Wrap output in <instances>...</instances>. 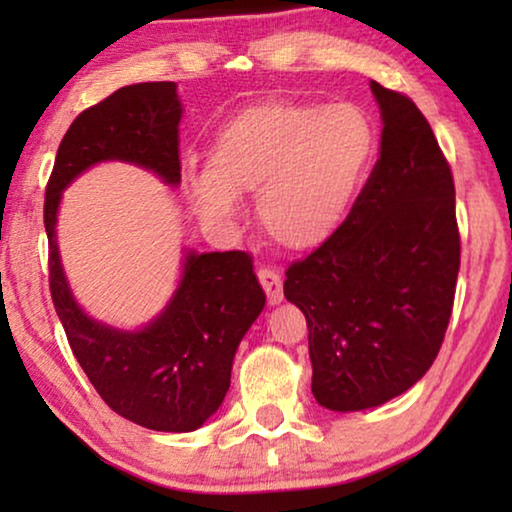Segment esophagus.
Segmentation results:
<instances>
[{
  "label": "esophagus",
  "instance_id": "1",
  "mask_svg": "<svg viewBox=\"0 0 512 512\" xmlns=\"http://www.w3.org/2000/svg\"><path fill=\"white\" fill-rule=\"evenodd\" d=\"M258 282H261L265 293H268L270 305L282 303L284 289H282V275H279V272H275L272 268H261L258 270Z\"/></svg>",
  "mask_w": 512,
  "mask_h": 512
}]
</instances>
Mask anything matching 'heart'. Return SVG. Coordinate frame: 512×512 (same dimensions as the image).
Instances as JSON below:
<instances>
[{"label": "heart", "instance_id": "obj_1", "mask_svg": "<svg viewBox=\"0 0 512 512\" xmlns=\"http://www.w3.org/2000/svg\"><path fill=\"white\" fill-rule=\"evenodd\" d=\"M375 153L361 109L268 100L230 116L209 146L205 172L186 179L195 212L230 223L240 195L256 193L265 233L291 251L317 249L345 223Z\"/></svg>", "mask_w": 512, "mask_h": 512}]
</instances>
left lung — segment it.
<instances>
[{
	"label": "left lung",
	"mask_w": 512,
	"mask_h": 512,
	"mask_svg": "<svg viewBox=\"0 0 512 512\" xmlns=\"http://www.w3.org/2000/svg\"><path fill=\"white\" fill-rule=\"evenodd\" d=\"M380 158L331 240L293 261L284 296L307 319L312 394L328 410L387 403L431 368L461 263L454 179L417 104L370 83Z\"/></svg>",
	"instance_id": "left-lung-1"
}]
</instances>
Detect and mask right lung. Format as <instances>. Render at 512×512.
Masks as SVG:
<instances>
[{
	"label": "right lung",
	"mask_w": 512,
	"mask_h": 512,
	"mask_svg": "<svg viewBox=\"0 0 512 512\" xmlns=\"http://www.w3.org/2000/svg\"><path fill=\"white\" fill-rule=\"evenodd\" d=\"M177 83L118 88L74 118L46 186L48 286L69 347L116 415L153 431H195L219 410L237 345L265 305L247 251L186 254L184 277L165 312L142 331L97 324L81 312L62 272L55 216L69 181L102 160H125L181 181Z\"/></svg>",
	"instance_id": "add662e5"
}]
</instances>
